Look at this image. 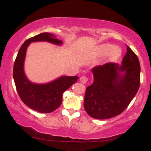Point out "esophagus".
<instances>
[{"mask_svg": "<svg viewBox=\"0 0 151 151\" xmlns=\"http://www.w3.org/2000/svg\"><path fill=\"white\" fill-rule=\"evenodd\" d=\"M88 81V78L85 77V76H82L80 77V81L82 84H86Z\"/></svg>", "mask_w": 151, "mask_h": 151, "instance_id": "1", "label": "esophagus"}]
</instances>
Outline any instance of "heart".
<instances>
[{"label": "heart", "mask_w": 151, "mask_h": 151, "mask_svg": "<svg viewBox=\"0 0 151 151\" xmlns=\"http://www.w3.org/2000/svg\"><path fill=\"white\" fill-rule=\"evenodd\" d=\"M121 51L118 47H113L110 44H103L99 45L96 50V55L97 56H104L108 55L110 60H116L121 55Z\"/></svg>", "instance_id": "heart-1"}]
</instances>
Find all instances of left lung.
I'll return each mask as SVG.
<instances>
[{
  "label": "left lung",
  "instance_id": "8db88e82",
  "mask_svg": "<svg viewBox=\"0 0 151 151\" xmlns=\"http://www.w3.org/2000/svg\"><path fill=\"white\" fill-rule=\"evenodd\" d=\"M93 82L87 86L84 107L91 117L106 119L127 108L140 86L141 67L137 55L127 46L121 65L106 63L91 70Z\"/></svg>",
  "mask_w": 151,
  "mask_h": 151
}]
</instances>
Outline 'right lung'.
<instances>
[{
    "label": "right lung",
    "instance_id": "1",
    "mask_svg": "<svg viewBox=\"0 0 151 151\" xmlns=\"http://www.w3.org/2000/svg\"><path fill=\"white\" fill-rule=\"evenodd\" d=\"M48 42L61 45L62 40L56 39L51 33L43 32L29 38L19 50L13 66V79L17 91L21 100L30 109L40 113H50L56 110L62 102V95L72 84L77 82L78 77L62 76L46 84H35L26 77L24 72L26 51L31 42Z\"/></svg>",
    "mask_w": 151,
    "mask_h": 151
}]
</instances>
